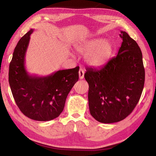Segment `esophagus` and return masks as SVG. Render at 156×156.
I'll list each match as a JSON object with an SVG mask.
<instances>
[{
  "label": "esophagus",
  "instance_id": "obj_1",
  "mask_svg": "<svg viewBox=\"0 0 156 156\" xmlns=\"http://www.w3.org/2000/svg\"><path fill=\"white\" fill-rule=\"evenodd\" d=\"M84 71L83 70V69L80 68L79 71V79H83L84 78Z\"/></svg>",
  "mask_w": 156,
  "mask_h": 156
}]
</instances>
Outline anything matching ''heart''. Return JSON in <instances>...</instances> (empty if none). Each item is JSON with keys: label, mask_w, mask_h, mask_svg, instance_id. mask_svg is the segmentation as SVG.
<instances>
[{"label": "heart", "mask_w": 156, "mask_h": 156, "mask_svg": "<svg viewBox=\"0 0 156 156\" xmlns=\"http://www.w3.org/2000/svg\"><path fill=\"white\" fill-rule=\"evenodd\" d=\"M76 50L82 55H86V62L90 66L100 68L111 58L113 45L110 41L98 37L81 42L76 47Z\"/></svg>", "instance_id": "obj_1"}]
</instances>
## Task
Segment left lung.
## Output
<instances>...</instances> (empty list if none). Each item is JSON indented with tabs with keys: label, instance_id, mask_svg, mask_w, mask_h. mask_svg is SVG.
I'll return each mask as SVG.
<instances>
[{
	"label": "left lung",
	"instance_id": "obj_1",
	"mask_svg": "<svg viewBox=\"0 0 156 156\" xmlns=\"http://www.w3.org/2000/svg\"><path fill=\"white\" fill-rule=\"evenodd\" d=\"M122 43L117 56L101 68L87 69L88 105L97 121L111 124L124 120L137 104L144 88L142 52L136 42L120 31Z\"/></svg>",
	"mask_w": 156,
	"mask_h": 156
}]
</instances>
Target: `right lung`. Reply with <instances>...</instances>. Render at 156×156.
I'll list each match as a JSON object with an SVG mask.
<instances>
[{
    "label": "right lung",
    "mask_w": 156,
    "mask_h": 156,
    "mask_svg": "<svg viewBox=\"0 0 156 156\" xmlns=\"http://www.w3.org/2000/svg\"><path fill=\"white\" fill-rule=\"evenodd\" d=\"M34 29L23 36L14 49L9 66V84L17 107L26 116L49 121L62 112L71 89L79 79V67L58 70L48 76L30 75L25 55Z\"/></svg>",
    "instance_id": "add662e5"
}]
</instances>
